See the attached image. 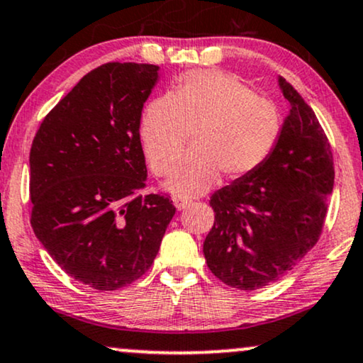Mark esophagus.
Returning <instances> with one entry per match:
<instances>
[{
  "mask_svg": "<svg viewBox=\"0 0 363 363\" xmlns=\"http://www.w3.org/2000/svg\"><path fill=\"white\" fill-rule=\"evenodd\" d=\"M189 204H191V201L189 199H184V197H176V199H174V206H176L179 211L186 209Z\"/></svg>",
  "mask_w": 363,
  "mask_h": 363,
  "instance_id": "obj_1",
  "label": "esophagus"
}]
</instances>
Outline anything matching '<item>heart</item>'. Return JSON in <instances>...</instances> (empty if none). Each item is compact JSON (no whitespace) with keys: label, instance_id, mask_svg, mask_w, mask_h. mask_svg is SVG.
<instances>
[{"label":"heart","instance_id":"heart-1","mask_svg":"<svg viewBox=\"0 0 363 363\" xmlns=\"http://www.w3.org/2000/svg\"><path fill=\"white\" fill-rule=\"evenodd\" d=\"M189 134L192 152L179 160L167 181L181 197L203 194L219 174L241 181L263 167L281 139L283 116L236 77L196 70L142 112L140 144L155 174L171 172Z\"/></svg>","mask_w":363,"mask_h":363}]
</instances>
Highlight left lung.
<instances>
[{
	"label": "left lung",
	"mask_w": 363,
	"mask_h": 363,
	"mask_svg": "<svg viewBox=\"0 0 363 363\" xmlns=\"http://www.w3.org/2000/svg\"><path fill=\"white\" fill-rule=\"evenodd\" d=\"M290 116L263 167L211 196L204 258L228 286L253 291L283 278L320 240L333 191V155L315 112L279 77Z\"/></svg>",
	"instance_id": "left-lung-1"
}]
</instances>
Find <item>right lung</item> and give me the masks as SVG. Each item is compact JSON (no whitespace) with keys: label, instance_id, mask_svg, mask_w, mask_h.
<instances>
[{"label":"right lung","instance_id":"obj_1","mask_svg":"<svg viewBox=\"0 0 363 363\" xmlns=\"http://www.w3.org/2000/svg\"><path fill=\"white\" fill-rule=\"evenodd\" d=\"M159 79L149 63H105L43 118L30 150L31 228L77 281L113 291L152 266L176 208L142 194L139 125Z\"/></svg>","mask_w":363,"mask_h":363}]
</instances>
